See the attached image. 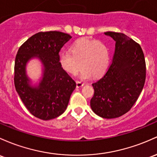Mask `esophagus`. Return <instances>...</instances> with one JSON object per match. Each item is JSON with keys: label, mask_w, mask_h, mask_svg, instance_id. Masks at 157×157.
Here are the masks:
<instances>
[{"label": "esophagus", "mask_w": 157, "mask_h": 157, "mask_svg": "<svg viewBox=\"0 0 157 157\" xmlns=\"http://www.w3.org/2000/svg\"><path fill=\"white\" fill-rule=\"evenodd\" d=\"M76 83H77V88H78V89H79V88H81L82 86H83V85H84L82 82H79V81L76 82Z\"/></svg>", "instance_id": "esophagus-1"}]
</instances>
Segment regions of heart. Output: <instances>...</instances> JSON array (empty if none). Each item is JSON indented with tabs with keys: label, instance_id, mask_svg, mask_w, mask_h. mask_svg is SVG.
I'll return each instance as SVG.
<instances>
[{
	"label": "heart",
	"instance_id": "obj_1",
	"mask_svg": "<svg viewBox=\"0 0 157 157\" xmlns=\"http://www.w3.org/2000/svg\"><path fill=\"white\" fill-rule=\"evenodd\" d=\"M71 53L63 51L59 55L62 68L72 75H76L82 68L80 79L86 80L104 75L109 63V49L101 41L86 38L79 39L71 46Z\"/></svg>",
	"mask_w": 157,
	"mask_h": 157
}]
</instances>
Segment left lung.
Segmentation results:
<instances>
[{
  "label": "left lung",
  "mask_w": 157,
  "mask_h": 157,
  "mask_svg": "<svg viewBox=\"0 0 157 157\" xmlns=\"http://www.w3.org/2000/svg\"><path fill=\"white\" fill-rule=\"evenodd\" d=\"M104 34L115 42L111 65L104 77L92 84V111L104 118H115L132 108L144 87L146 65L141 46L121 33Z\"/></svg>",
  "instance_id": "8db88e82"
}]
</instances>
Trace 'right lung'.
Masks as SVG:
<instances>
[{"mask_svg":"<svg viewBox=\"0 0 157 157\" xmlns=\"http://www.w3.org/2000/svg\"><path fill=\"white\" fill-rule=\"evenodd\" d=\"M71 39L70 35L59 31L39 32L21 46L15 56L16 92L31 114L42 120H51L63 114L76 88L75 81L59 61L60 50ZM35 58L42 63L43 76L39 84L33 86L25 67Z\"/></svg>","mask_w":157,"mask_h":157,"instance_id":"1","label":"right lung"}]
</instances>
